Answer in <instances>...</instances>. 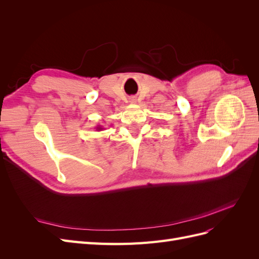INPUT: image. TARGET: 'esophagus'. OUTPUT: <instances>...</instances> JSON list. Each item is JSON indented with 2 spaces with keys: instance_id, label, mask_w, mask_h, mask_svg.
I'll return each mask as SVG.
<instances>
[{
  "instance_id": "esophagus-1",
  "label": "esophagus",
  "mask_w": 259,
  "mask_h": 259,
  "mask_svg": "<svg viewBox=\"0 0 259 259\" xmlns=\"http://www.w3.org/2000/svg\"><path fill=\"white\" fill-rule=\"evenodd\" d=\"M131 101H132V103H135V99H134V98H132V100H131Z\"/></svg>"
}]
</instances>
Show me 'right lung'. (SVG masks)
<instances>
[{"mask_svg":"<svg viewBox=\"0 0 259 259\" xmlns=\"http://www.w3.org/2000/svg\"><path fill=\"white\" fill-rule=\"evenodd\" d=\"M96 130H97V131H103L104 128H103V127H101V126H100V125H97V127H96Z\"/></svg>","mask_w":259,"mask_h":259,"instance_id":"add662e5","label":"right lung"}]
</instances>
